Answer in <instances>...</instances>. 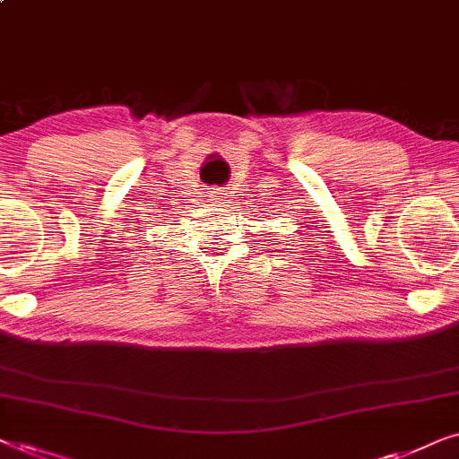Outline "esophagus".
<instances>
[{
	"label": "esophagus",
	"instance_id": "obj_1",
	"mask_svg": "<svg viewBox=\"0 0 459 459\" xmlns=\"http://www.w3.org/2000/svg\"><path fill=\"white\" fill-rule=\"evenodd\" d=\"M211 200H212V204H217V206H228V194L221 190L211 192Z\"/></svg>",
	"mask_w": 459,
	"mask_h": 459
}]
</instances>
